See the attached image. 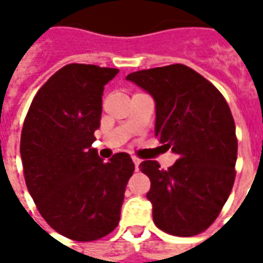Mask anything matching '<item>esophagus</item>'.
<instances>
[{
    "mask_svg": "<svg viewBox=\"0 0 263 263\" xmlns=\"http://www.w3.org/2000/svg\"><path fill=\"white\" fill-rule=\"evenodd\" d=\"M132 162H134V165H135V169L138 171V167H139V165H141V159L137 158V156H134V158H132Z\"/></svg>",
    "mask_w": 263,
    "mask_h": 263,
    "instance_id": "obj_1",
    "label": "esophagus"
}]
</instances>
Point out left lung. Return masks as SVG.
<instances>
[{
    "label": "left lung",
    "instance_id": "8db88e82",
    "mask_svg": "<svg viewBox=\"0 0 263 263\" xmlns=\"http://www.w3.org/2000/svg\"><path fill=\"white\" fill-rule=\"evenodd\" d=\"M126 80L148 91L156 103L155 135L177 155L162 169L143 160L151 179L146 194L154 222L177 237L205 231L230 197L235 180L238 141L231 109L207 79L184 65L139 70Z\"/></svg>",
    "mask_w": 263,
    "mask_h": 263
}]
</instances>
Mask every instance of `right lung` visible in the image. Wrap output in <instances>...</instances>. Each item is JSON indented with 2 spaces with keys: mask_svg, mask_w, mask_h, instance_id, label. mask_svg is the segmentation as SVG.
I'll return each mask as SVG.
<instances>
[{
  "mask_svg": "<svg viewBox=\"0 0 263 263\" xmlns=\"http://www.w3.org/2000/svg\"><path fill=\"white\" fill-rule=\"evenodd\" d=\"M118 71L66 65L39 88L22 126L21 158L28 192L54 231L80 242L114 231L135 171L125 152L104 162L91 148L104 86Z\"/></svg>",
  "mask_w": 263,
  "mask_h": 263,
  "instance_id": "1",
  "label": "right lung"
}]
</instances>
